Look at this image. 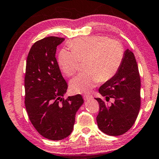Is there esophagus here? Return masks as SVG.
Wrapping results in <instances>:
<instances>
[{
    "label": "esophagus",
    "instance_id": "1",
    "mask_svg": "<svg viewBox=\"0 0 159 159\" xmlns=\"http://www.w3.org/2000/svg\"><path fill=\"white\" fill-rule=\"evenodd\" d=\"M83 99H84V100H90L91 97L85 95H83Z\"/></svg>",
    "mask_w": 159,
    "mask_h": 159
}]
</instances>
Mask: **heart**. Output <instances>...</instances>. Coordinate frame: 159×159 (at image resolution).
<instances>
[{"mask_svg": "<svg viewBox=\"0 0 159 159\" xmlns=\"http://www.w3.org/2000/svg\"><path fill=\"white\" fill-rule=\"evenodd\" d=\"M71 51L62 49L58 64L65 75L70 77L78 70L80 61L84 70L70 80L73 93L88 94L99 82L109 81L118 73L124 57L122 43L107 36L94 35L78 38L70 43Z\"/></svg>", "mask_w": 159, "mask_h": 159, "instance_id": "obj_1", "label": "heart"}]
</instances>
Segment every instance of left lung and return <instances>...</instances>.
Masks as SVG:
<instances>
[{
  "mask_svg": "<svg viewBox=\"0 0 159 159\" xmlns=\"http://www.w3.org/2000/svg\"><path fill=\"white\" fill-rule=\"evenodd\" d=\"M99 93L105 101L95 98L99 103L97 123L102 132L117 136L127 132L135 123L141 107V78L133 53L127 49L118 72L103 84ZM114 102L108 104L109 99Z\"/></svg>",
  "mask_w": 159,
  "mask_h": 159,
  "instance_id": "1",
  "label": "left lung"
}]
</instances>
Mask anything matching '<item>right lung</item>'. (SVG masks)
<instances>
[{
	"instance_id": "obj_1",
	"label": "right lung",
	"mask_w": 159,
	"mask_h": 159,
	"mask_svg": "<svg viewBox=\"0 0 159 159\" xmlns=\"http://www.w3.org/2000/svg\"><path fill=\"white\" fill-rule=\"evenodd\" d=\"M64 38L48 36L36 41L27 57L25 107L32 125L46 139L59 141L72 132L75 115L83 104L78 94L64 98L67 84L55 57Z\"/></svg>"
}]
</instances>
